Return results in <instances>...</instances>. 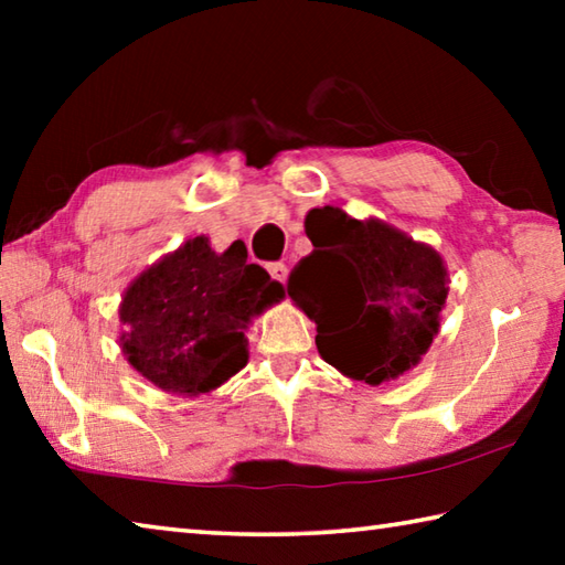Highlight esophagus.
<instances>
[{
    "label": "esophagus",
    "instance_id": "1",
    "mask_svg": "<svg viewBox=\"0 0 565 565\" xmlns=\"http://www.w3.org/2000/svg\"><path fill=\"white\" fill-rule=\"evenodd\" d=\"M269 274H271V279H274V281L284 284V281H286V274H289V269H286V264L276 262V264H269Z\"/></svg>",
    "mask_w": 565,
    "mask_h": 565
}]
</instances>
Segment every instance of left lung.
Listing matches in <instances>:
<instances>
[{"mask_svg":"<svg viewBox=\"0 0 565 565\" xmlns=\"http://www.w3.org/2000/svg\"><path fill=\"white\" fill-rule=\"evenodd\" d=\"M303 226L313 252L296 264L286 291L317 323L321 359L371 386L414 369L441 327V254L339 206L311 209Z\"/></svg>","mask_w":565,"mask_h":565,"instance_id":"1","label":"left lung"}]
</instances>
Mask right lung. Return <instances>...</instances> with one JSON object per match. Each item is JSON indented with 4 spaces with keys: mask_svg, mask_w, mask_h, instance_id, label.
Masks as SVG:
<instances>
[{
    "mask_svg": "<svg viewBox=\"0 0 565 565\" xmlns=\"http://www.w3.org/2000/svg\"><path fill=\"white\" fill-rule=\"evenodd\" d=\"M246 256L244 244L216 254L206 236H194L129 284L119 341L141 376L199 396L246 366V323L284 299V286Z\"/></svg>",
    "mask_w": 565,
    "mask_h": 565,
    "instance_id": "1",
    "label": "right lung"
}]
</instances>
